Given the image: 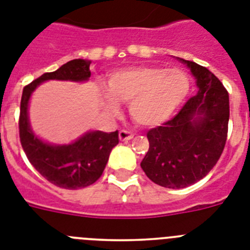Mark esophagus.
<instances>
[{"label":"esophagus","mask_w":250,"mask_h":250,"mask_svg":"<svg viewBox=\"0 0 250 250\" xmlns=\"http://www.w3.org/2000/svg\"><path fill=\"white\" fill-rule=\"evenodd\" d=\"M132 137H133V135H132L131 132L125 131V129L119 131V140H121V141H128Z\"/></svg>","instance_id":"1"}]
</instances>
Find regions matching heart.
<instances>
[{"mask_svg": "<svg viewBox=\"0 0 250 250\" xmlns=\"http://www.w3.org/2000/svg\"><path fill=\"white\" fill-rule=\"evenodd\" d=\"M189 89V79L179 68L138 66L109 73L108 90L102 96L110 113L118 112V102L129 103V114L136 123L156 127L177 113Z\"/></svg>", "mask_w": 250, "mask_h": 250, "instance_id": "obj_1", "label": "heart"}]
</instances>
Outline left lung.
I'll list each match as a JSON object with an SVG mask.
<instances>
[{
  "label": "left lung",
  "instance_id": "left-lung-1",
  "mask_svg": "<svg viewBox=\"0 0 250 250\" xmlns=\"http://www.w3.org/2000/svg\"><path fill=\"white\" fill-rule=\"evenodd\" d=\"M190 70L198 91L173 119L147 132L150 147L141 163L154 183L186 188L205 178L221 156L228 137L229 94L206 67L178 58Z\"/></svg>",
  "mask_w": 250,
  "mask_h": 250
}]
</instances>
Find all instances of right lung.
Returning a JSON list of instances; mask_svg holds the SVG:
<instances>
[{
	"mask_svg": "<svg viewBox=\"0 0 250 250\" xmlns=\"http://www.w3.org/2000/svg\"><path fill=\"white\" fill-rule=\"evenodd\" d=\"M91 61L72 60L54 72L43 73L22 90L19 131L20 141L31 165L47 180L64 189H79L91 186L102 177L110 151L119 142L118 131H89L76 141L67 145H53L43 141L31 129L29 121V102L31 94L44 81L85 83L91 75Z\"/></svg>",
	"mask_w": 250,
	"mask_h": 250,
	"instance_id": "add662e5",
	"label": "right lung"
}]
</instances>
